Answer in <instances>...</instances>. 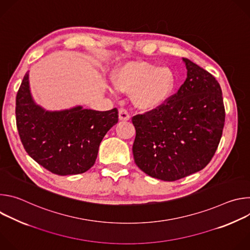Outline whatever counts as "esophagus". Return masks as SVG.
I'll return each instance as SVG.
<instances>
[{"label":"esophagus","mask_w":250,"mask_h":250,"mask_svg":"<svg viewBox=\"0 0 250 250\" xmlns=\"http://www.w3.org/2000/svg\"><path fill=\"white\" fill-rule=\"evenodd\" d=\"M119 118L121 121H129L130 116L125 109H120L119 110Z\"/></svg>","instance_id":"34e87169"}]
</instances>
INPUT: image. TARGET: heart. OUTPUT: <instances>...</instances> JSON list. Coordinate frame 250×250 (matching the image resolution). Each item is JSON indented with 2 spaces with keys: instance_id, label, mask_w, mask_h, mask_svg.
<instances>
[{
  "instance_id": "1",
  "label": "heart",
  "mask_w": 250,
  "mask_h": 250,
  "mask_svg": "<svg viewBox=\"0 0 250 250\" xmlns=\"http://www.w3.org/2000/svg\"><path fill=\"white\" fill-rule=\"evenodd\" d=\"M115 88L131 93L132 103L146 111L160 106L169 97L174 86L172 71L166 66L136 61L120 67L114 75Z\"/></svg>"
}]
</instances>
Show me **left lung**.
Returning a JSON list of instances; mask_svg holds the SVG:
<instances>
[{"label": "left lung", "instance_id": "1", "mask_svg": "<svg viewBox=\"0 0 250 250\" xmlns=\"http://www.w3.org/2000/svg\"><path fill=\"white\" fill-rule=\"evenodd\" d=\"M184 84L164 104L132 118L135 164L146 174L176 181L204 169L225 125L222 89L210 73L187 58Z\"/></svg>", "mask_w": 250, "mask_h": 250}]
</instances>
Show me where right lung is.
<instances>
[{
	"label": "right lung",
	"instance_id": "obj_1",
	"mask_svg": "<svg viewBox=\"0 0 250 250\" xmlns=\"http://www.w3.org/2000/svg\"><path fill=\"white\" fill-rule=\"evenodd\" d=\"M16 119L27 154L48 171L66 176L84 173L95 164L101 141L118 123L119 112L82 105L47 111L34 102L26 72L17 94Z\"/></svg>",
	"mask_w": 250,
	"mask_h": 250
}]
</instances>
